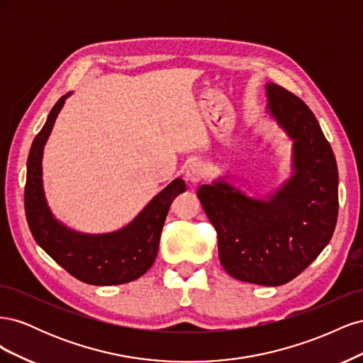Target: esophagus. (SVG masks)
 <instances>
[{"label": "esophagus", "mask_w": 363, "mask_h": 363, "mask_svg": "<svg viewBox=\"0 0 363 363\" xmlns=\"http://www.w3.org/2000/svg\"><path fill=\"white\" fill-rule=\"evenodd\" d=\"M206 175V167L204 163L200 160H195L189 163V167L186 168V179L191 183H200Z\"/></svg>", "instance_id": "obj_1"}]
</instances>
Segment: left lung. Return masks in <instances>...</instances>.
I'll return each instance as SVG.
<instances>
[{
    "mask_svg": "<svg viewBox=\"0 0 363 363\" xmlns=\"http://www.w3.org/2000/svg\"><path fill=\"white\" fill-rule=\"evenodd\" d=\"M268 112L294 140L292 175L265 200L224 179L196 195L218 233L230 276L280 286L303 272L330 242L337 221L336 159L315 115L284 87L268 83Z\"/></svg>",
    "mask_w": 363,
    "mask_h": 363,
    "instance_id": "obj_1",
    "label": "left lung"
}]
</instances>
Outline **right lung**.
Returning <instances> with one entry per match:
<instances>
[{
    "label": "right lung",
    "instance_id": "1",
    "mask_svg": "<svg viewBox=\"0 0 363 363\" xmlns=\"http://www.w3.org/2000/svg\"><path fill=\"white\" fill-rule=\"evenodd\" d=\"M63 95L51 108L45 125L35 138L27 160L26 216L30 232L39 247L67 269L71 276L95 286H111L133 281L156 260L162 228L171 203L186 191L179 177L152 199L128 225L112 233L86 235L63 225L51 213L42 184L43 147L65 100Z\"/></svg>",
    "mask_w": 363,
    "mask_h": 363
}]
</instances>
